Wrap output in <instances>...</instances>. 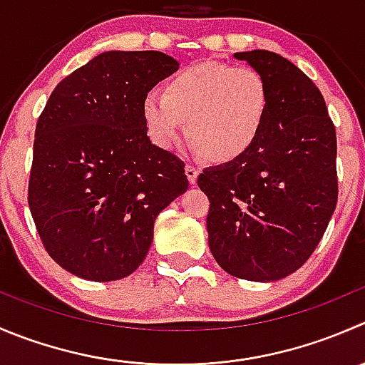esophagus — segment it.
<instances>
[{
  "mask_svg": "<svg viewBox=\"0 0 365 365\" xmlns=\"http://www.w3.org/2000/svg\"><path fill=\"white\" fill-rule=\"evenodd\" d=\"M185 175H187V180H189L190 185H194V183L197 182V175H200V171H197L194 165H185Z\"/></svg>",
  "mask_w": 365,
  "mask_h": 365,
  "instance_id": "34e87169",
  "label": "esophagus"
}]
</instances>
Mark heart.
I'll list each match as a JSON object with an SVG mask.
<instances>
[{
	"mask_svg": "<svg viewBox=\"0 0 365 365\" xmlns=\"http://www.w3.org/2000/svg\"><path fill=\"white\" fill-rule=\"evenodd\" d=\"M269 112V85L253 67L205 62L185 67L165 85L164 96L143 100L148 135L164 151H175L187 132L192 150L217 164L247 153L260 137Z\"/></svg>",
	"mask_w": 365,
	"mask_h": 365,
	"instance_id": "b5f03b06",
	"label": "heart"
}]
</instances>
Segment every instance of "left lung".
Returning <instances> with one entry per match:
<instances>
[{"label":"left lung","mask_w":365,"mask_h":365,"mask_svg":"<svg viewBox=\"0 0 365 365\" xmlns=\"http://www.w3.org/2000/svg\"><path fill=\"white\" fill-rule=\"evenodd\" d=\"M265 78L269 112L239 160L203 169L208 246L228 274L274 282L298 271L323 239L339 196L337 137L323 94L278 53H235Z\"/></svg>","instance_id":"1"}]
</instances>
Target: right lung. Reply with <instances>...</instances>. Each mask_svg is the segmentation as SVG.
I'll return each mask as SVG.
<instances>
[{"label": "right lung", "instance_id": "obj_1", "mask_svg": "<svg viewBox=\"0 0 365 365\" xmlns=\"http://www.w3.org/2000/svg\"><path fill=\"white\" fill-rule=\"evenodd\" d=\"M178 66L160 51H105L63 78L38 115L28 205L71 274H132L157 215L189 189L185 164L151 144L143 119L144 96Z\"/></svg>", "mask_w": 365, "mask_h": 365}]
</instances>
